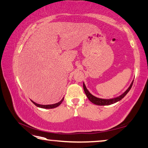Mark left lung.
<instances>
[{
  "label": "left lung",
  "mask_w": 148,
  "mask_h": 148,
  "mask_svg": "<svg viewBox=\"0 0 148 148\" xmlns=\"http://www.w3.org/2000/svg\"><path fill=\"white\" fill-rule=\"evenodd\" d=\"M133 82L134 81L132 82L130 86L128 87V88L123 93V94H121L120 96H119V97L112 98V99H101V98L95 97V96L93 95L90 91H88L84 83H83V87H84V91H85V93L87 97H88V99L90 100L91 103H93V104H95L97 105H109L115 103L123 99V98L125 97L126 94H127L128 91H130L131 88H132Z\"/></svg>",
  "instance_id": "obj_1"
}]
</instances>
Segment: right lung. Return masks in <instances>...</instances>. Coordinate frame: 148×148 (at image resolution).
<instances>
[{
    "instance_id": "add662e5",
    "label": "right lung",
    "mask_w": 148,
    "mask_h": 148,
    "mask_svg": "<svg viewBox=\"0 0 148 148\" xmlns=\"http://www.w3.org/2000/svg\"><path fill=\"white\" fill-rule=\"evenodd\" d=\"M63 100H64V97H63L59 102L57 103L51 104V105H41V104L36 103L34 102V101H32V100H31V101H32V103H34V105H36V106L38 107L43 108V109H53V108H55V107H57L58 106H59V105L62 103Z\"/></svg>"
}]
</instances>
